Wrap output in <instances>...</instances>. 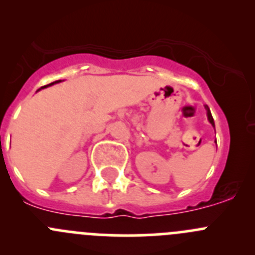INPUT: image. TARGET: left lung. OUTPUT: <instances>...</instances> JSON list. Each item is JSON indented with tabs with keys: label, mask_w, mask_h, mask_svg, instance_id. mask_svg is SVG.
Instances as JSON below:
<instances>
[{
	"label": "left lung",
	"mask_w": 255,
	"mask_h": 255,
	"mask_svg": "<svg viewBox=\"0 0 255 255\" xmlns=\"http://www.w3.org/2000/svg\"><path fill=\"white\" fill-rule=\"evenodd\" d=\"M205 109H206V116H208V121L211 123V126H213V127H215V123H214V120H213V116H211L210 109H209L208 106H205Z\"/></svg>",
	"instance_id": "1"
}]
</instances>
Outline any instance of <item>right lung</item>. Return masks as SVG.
Here are the masks:
<instances>
[{"label": "right lung", "instance_id": "obj_1", "mask_svg": "<svg viewBox=\"0 0 255 255\" xmlns=\"http://www.w3.org/2000/svg\"><path fill=\"white\" fill-rule=\"evenodd\" d=\"M61 80H56V82H54V83H50L49 85H45V87H42V88H47V87H50V85H54V84H56V83H60Z\"/></svg>", "mask_w": 255, "mask_h": 255}]
</instances>
